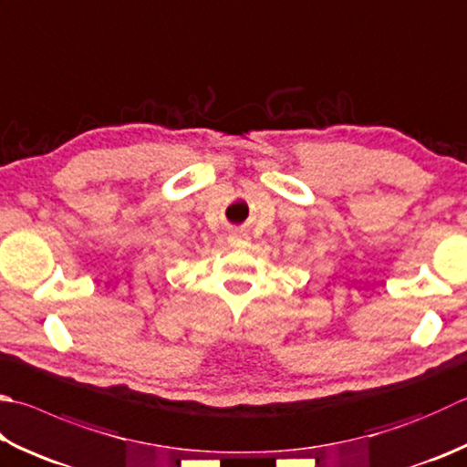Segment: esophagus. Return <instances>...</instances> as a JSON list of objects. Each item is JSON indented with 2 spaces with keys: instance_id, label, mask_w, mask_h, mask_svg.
I'll use <instances>...</instances> for the list:
<instances>
[{
  "instance_id": "34e87169",
  "label": "esophagus",
  "mask_w": 467,
  "mask_h": 467,
  "mask_svg": "<svg viewBox=\"0 0 467 467\" xmlns=\"http://www.w3.org/2000/svg\"><path fill=\"white\" fill-rule=\"evenodd\" d=\"M227 242H230L232 248H245V245H250V235L244 232H232Z\"/></svg>"
}]
</instances>
